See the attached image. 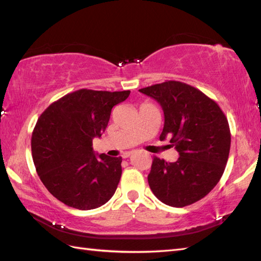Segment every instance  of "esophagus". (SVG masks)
<instances>
[{
  "label": "esophagus",
  "mask_w": 261,
  "mask_h": 261,
  "mask_svg": "<svg viewBox=\"0 0 261 261\" xmlns=\"http://www.w3.org/2000/svg\"><path fill=\"white\" fill-rule=\"evenodd\" d=\"M132 155V151H126V152H124L123 155H122V157L123 158H127V157H130Z\"/></svg>",
  "instance_id": "34e87169"
}]
</instances>
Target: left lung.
Listing matches in <instances>:
<instances>
[{
	"mask_svg": "<svg viewBox=\"0 0 261 261\" xmlns=\"http://www.w3.org/2000/svg\"><path fill=\"white\" fill-rule=\"evenodd\" d=\"M161 104L164 127L161 140L170 138L180 157L168 163L154 157L148 183L165 205L186 207L211 192L225 170L231 132L215 100L181 81H165L139 89Z\"/></svg>",
	"mask_w": 261,
	"mask_h": 261,
	"instance_id": "8db88e82",
	"label": "left lung"
}]
</instances>
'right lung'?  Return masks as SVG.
Returning a JSON list of instances; mask_svg holds the SVG:
<instances>
[{
	"label": "right lung",
	"instance_id": "right-lung-1",
	"mask_svg": "<svg viewBox=\"0 0 261 261\" xmlns=\"http://www.w3.org/2000/svg\"><path fill=\"white\" fill-rule=\"evenodd\" d=\"M130 90L79 89L54 101L39 116L32 136L36 171L43 185L64 205L89 211L110 200L122 174V157L95 155L113 106Z\"/></svg>",
	"mask_w": 261,
	"mask_h": 261
}]
</instances>
